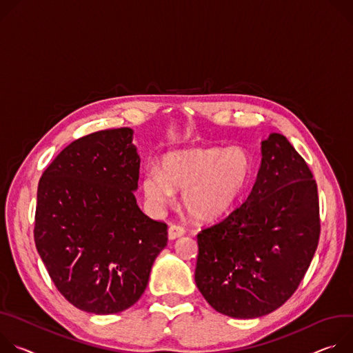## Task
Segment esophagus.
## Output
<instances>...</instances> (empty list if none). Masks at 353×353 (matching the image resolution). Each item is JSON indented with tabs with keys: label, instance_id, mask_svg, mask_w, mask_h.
Listing matches in <instances>:
<instances>
[{
	"label": "esophagus",
	"instance_id": "obj_1",
	"mask_svg": "<svg viewBox=\"0 0 353 353\" xmlns=\"http://www.w3.org/2000/svg\"><path fill=\"white\" fill-rule=\"evenodd\" d=\"M183 234H185V230H183L181 225L172 224V225H170V228H168V239H170V240H176V239L182 237Z\"/></svg>",
	"mask_w": 353,
	"mask_h": 353
}]
</instances>
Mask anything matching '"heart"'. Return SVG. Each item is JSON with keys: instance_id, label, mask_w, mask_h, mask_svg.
<instances>
[{"instance_id": "1", "label": "heart", "mask_w": 353, "mask_h": 353, "mask_svg": "<svg viewBox=\"0 0 353 353\" xmlns=\"http://www.w3.org/2000/svg\"><path fill=\"white\" fill-rule=\"evenodd\" d=\"M251 172V157L241 147L186 148L167 154L161 171H145L141 188L155 212L172 203L175 190H181L186 212L194 220L212 223L236 206Z\"/></svg>"}]
</instances>
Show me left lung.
Listing matches in <instances>:
<instances>
[{
    "label": "left lung",
    "instance_id": "1",
    "mask_svg": "<svg viewBox=\"0 0 353 353\" xmlns=\"http://www.w3.org/2000/svg\"><path fill=\"white\" fill-rule=\"evenodd\" d=\"M248 199L198 234L194 282L206 301L232 319L279 308L299 288L320 239L317 183L290 141L272 133Z\"/></svg>",
    "mask_w": 353,
    "mask_h": 353
}]
</instances>
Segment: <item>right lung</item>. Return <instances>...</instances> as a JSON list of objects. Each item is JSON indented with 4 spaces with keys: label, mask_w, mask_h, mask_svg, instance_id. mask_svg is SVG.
<instances>
[{
    "label": "right lung",
    "mask_w": 353,
    "mask_h": 353,
    "mask_svg": "<svg viewBox=\"0 0 353 353\" xmlns=\"http://www.w3.org/2000/svg\"><path fill=\"white\" fill-rule=\"evenodd\" d=\"M140 155L130 128L68 144L37 186L34 244L57 290L77 308L116 314L144 293L167 224L136 201Z\"/></svg>",
    "instance_id": "right-lung-1"
}]
</instances>
